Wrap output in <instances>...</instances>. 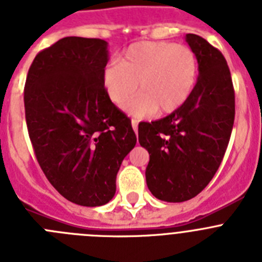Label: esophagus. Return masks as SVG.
I'll return each instance as SVG.
<instances>
[{
    "mask_svg": "<svg viewBox=\"0 0 262 262\" xmlns=\"http://www.w3.org/2000/svg\"><path fill=\"white\" fill-rule=\"evenodd\" d=\"M138 120L136 119H131V124H133V128L134 131H135V134H138Z\"/></svg>",
    "mask_w": 262,
    "mask_h": 262,
    "instance_id": "esophagus-1",
    "label": "esophagus"
}]
</instances>
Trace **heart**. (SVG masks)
<instances>
[{
  "instance_id": "1",
  "label": "heart",
  "mask_w": 262,
  "mask_h": 262,
  "mask_svg": "<svg viewBox=\"0 0 262 262\" xmlns=\"http://www.w3.org/2000/svg\"><path fill=\"white\" fill-rule=\"evenodd\" d=\"M198 60L190 47L172 41H143L131 46L120 60L105 67L103 86L108 98L123 103L138 89L142 93L124 108L136 117L181 107L194 89Z\"/></svg>"
}]
</instances>
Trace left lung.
Masks as SVG:
<instances>
[{
  "label": "left lung",
  "mask_w": 262,
  "mask_h": 262,
  "mask_svg": "<svg viewBox=\"0 0 262 262\" xmlns=\"http://www.w3.org/2000/svg\"><path fill=\"white\" fill-rule=\"evenodd\" d=\"M186 41L200 71L190 97L168 117L139 123V143L149 154L147 186L165 202L189 201L209 185L235 120V90L224 56L200 35L186 34Z\"/></svg>",
  "instance_id": "obj_1"
}]
</instances>
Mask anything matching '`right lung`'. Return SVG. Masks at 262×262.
Masks as SVG:
<instances>
[{
    "label": "right lung",
    "mask_w": 262,
    "mask_h": 262,
    "mask_svg": "<svg viewBox=\"0 0 262 262\" xmlns=\"http://www.w3.org/2000/svg\"><path fill=\"white\" fill-rule=\"evenodd\" d=\"M108 61L102 39L68 36L40 51L25 85V113L36 160L71 202L106 205L120 164L135 147L131 120L103 86Z\"/></svg>",
    "instance_id": "right-lung-1"
}]
</instances>
